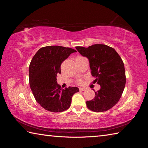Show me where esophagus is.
<instances>
[{
  "label": "esophagus",
  "instance_id": "obj_1",
  "mask_svg": "<svg viewBox=\"0 0 148 148\" xmlns=\"http://www.w3.org/2000/svg\"><path fill=\"white\" fill-rule=\"evenodd\" d=\"M79 91H86L87 89H86V88H79Z\"/></svg>",
  "mask_w": 148,
  "mask_h": 148
}]
</instances>
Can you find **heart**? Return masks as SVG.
<instances>
[{"mask_svg": "<svg viewBox=\"0 0 148 148\" xmlns=\"http://www.w3.org/2000/svg\"><path fill=\"white\" fill-rule=\"evenodd\" d=\"M78 84H82V79H79L78 81Z\"/></svg>", "mask_w": 148, "mask_h": 148, "instance_id": "b5f03b06", "label": "heart"}]
</instances>
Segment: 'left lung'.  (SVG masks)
<instances>
[{
    "label": "left lung",
    "instance_id": "obj_1",
    "mask_svg": "<svg viewBox=\"0 0 148 148\" xmlns=\"http://www.w3.org/2000/svg\"><path fill=\"white\" fill-rule=\"evenodd\" d=\"M81 55L89 62L91 75L101 86L93 99L86 101L87 107L96 112L109 110L119 102L126 83L124 64L118 53L105 44H94L88 47L77 46Z\"/></svg>",
    "mask_w": 148,
    "mask_h": 148
}]
</instances>
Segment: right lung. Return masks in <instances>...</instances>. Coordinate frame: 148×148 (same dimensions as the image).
Returning a JSON list of instances; mask_svg holds the SVG:
<instances>
[{"mask_svg":"<svg viewBox=\"0 0 148 148\" xmlns=\"http://www.w3.org/2000/svg\"><path fill=\"white\" fill-rule=\"evenodd\" d=\"M76 52L70 47L46 46L39 49L31 60L29 66L30 88L36 101L44 109L52 112L66 110L70 106L73 95L79 91L77 87L62 89L57 83L62 63Z\"/></svg>","mask_w":148,"mask_h":148,"instance_id":"obj_1","label":"right lung"}]
</instances>
